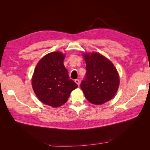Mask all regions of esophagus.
<instances>
[{
	"label": "esophagus",
	"mask_w": 150,
	"mask_h": 150,
	"mask_svg": "<svg viewBox=\"0 0 150 150\" xmlns=\"http://www.w3.org/2000/svg\"><path fill=\"white\" fill-rule=\"evenodd\" d=\"M75 83L77 84L78 86L80 85V81H79V79H75Z\"/></svg>",
	"instance_id": "obj_1"
}]
</instances>
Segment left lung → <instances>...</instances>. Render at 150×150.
I'll return each mask as SVG.
<instances>
[{"mask_svg":"<svg viewBox=\"0 0 150 150\" xmlns=\"http://www.w3.org/2000/svg\"><path fill=\"white\" fill-rule=\"evenodd\" d=\"M83 56L86 73L81 88L90 103L103 104L116 94L119 86V73L113 63L100 53H84Z\"/></svg>","mask_w":150,"mask_h":150,"instance_id":"left-lung-1","label":"left lung"}]
</instances>
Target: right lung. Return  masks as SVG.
Segmentation results:
<instances>
[{
	"label": "right lung",
	"mask_w": 150,
	"mask_h": 150,
	"mask_svg": "<svg viewBox=\"0 0 150 150\" xmlns=\"http://www.w3.org/2000/svg\"><path fill=\"white\" fill-rule=\"evenodd\" d=\"M65 55L54 52L47 54L38 62L32 77V87L42 103L57 108L66 103L71 91L78 87L69 79L64 65Z\"/></svg>",
	"instance_id": "obj_1"
}]
</instances>
